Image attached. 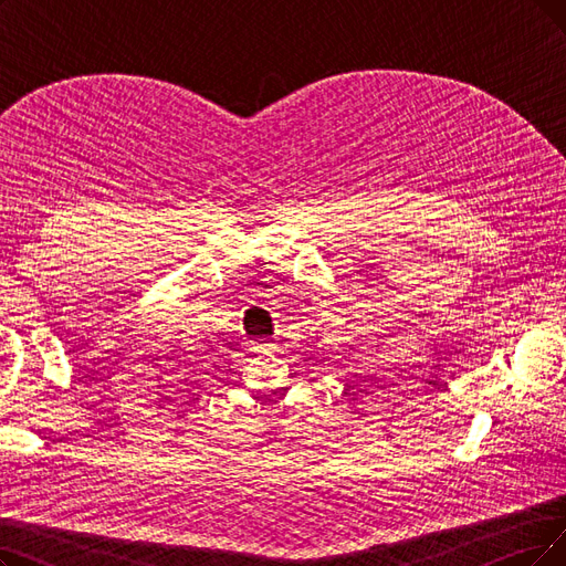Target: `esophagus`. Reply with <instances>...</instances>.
<instances>
[{
    "label": "esophagus",
    "mask_w": 566,
    "mask_h": 566,
    "mask_svg": "<svg viewBox=\"0 0 566 566\" xmlns=\"http://www.w3.org/2000/svg\"><path fill=\"white\" fill-rule=\"evenodd\" d=\"M274 348H276L274 344H253L251 350H255V353H271Z\"/></svg>",
    "instance_id": "esophagus-1"
}]
</instances>
